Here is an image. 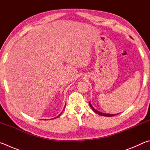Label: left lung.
Returning a JSON list of instances; mask_svg holds the SVG:
<instances>
[{"label": "left lung", "instance_id": "8db88e82", "mask_svg": "<svg viewBox=\"0 0 150 150\" xmlns=\"http://www.w3.org/2000/svg\"><path fill=\"white\" fill-rule=\"evenodd\" d=\"M89 105H90V106L91 107V108L93 109V110L95 112H96V114H98V115H101V116H108V117H110V116H115V115H118V114H117V115H110V114H106V113H103V112H98V110H96V109H95L93 107V106L91 105V103L89 102Z\"/></svg>", "mask_w": 150, "mask_h": 150}]
</instances>
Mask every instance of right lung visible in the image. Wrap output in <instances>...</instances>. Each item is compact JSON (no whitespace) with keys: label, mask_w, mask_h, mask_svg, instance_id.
<instances>
[{"label":"right lung","mask_w":150,"mask_h":150,"mask_svg":"<svg viewBox=\"0 0 150 150\" xmlns=\"http://www.w3.org/2000/svg\"><path fill=\"white\" fill-rule=\"evenodd\" d=\"M62 113H61V114H60V115H59V116H57V117H55V118H58V117H59V116H60L61 115H62ZM53 119H54V118H53Z\"/></svg>","instance_id":"add662e5"}]
</instances>
